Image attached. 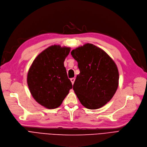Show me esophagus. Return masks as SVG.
I'll return each instance as SVG.
<instances>
[{
    "label": "esophagus",
    "mask_w": 147,
    "mask_h": 147,
    "mask_svg": "<svg viewBox=\"0 0 147 147\" xmlns=\"http://www.w3.org/2000/svg\"><path fill=\"white\" fill-rule=\"evenodd\" d=\"M75 78H71V82H72V84H74V82H75Z\"/></svg>",
    "instance_id": "1"
}]
</instances>
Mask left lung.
<instances>
[{
	"label": "left lung",
	"instance_id": "1",
	"mask_svg": "<svg viewBox=\"0 0 147 147\" xmlns=\"http://www.w3.org/2000/svg\"><path fill=\"white\" fill-rule=\"evenodd\" d=\"M71 55L80 71L73 86L79 100L90 109L102 107L113 98L118 86L119 74L115 62L92 44L76 48Z\"/></svg>",
	"mask_w": 147,
	"mask_h": 147
}]
</instances>
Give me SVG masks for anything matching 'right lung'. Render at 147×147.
Returning a JSON list of instances; mask_svg holds the SVG:
<instances>
[{"instance_id":"1","label":"right lung","mask_w":147,"mask_h":147,"mask_svg":"<svg viewBox=\"0 0 147 147\" xmlns=\"http://www.w3.org/2000/svg\"><path fill=\"white\" fill-rule=\"evenodd\" d=\"M71 48L54 45L40 53L27 74V84L35 100L48 109L60 106L72 88L64 61Z\"/></svg>"}]
</instances>
